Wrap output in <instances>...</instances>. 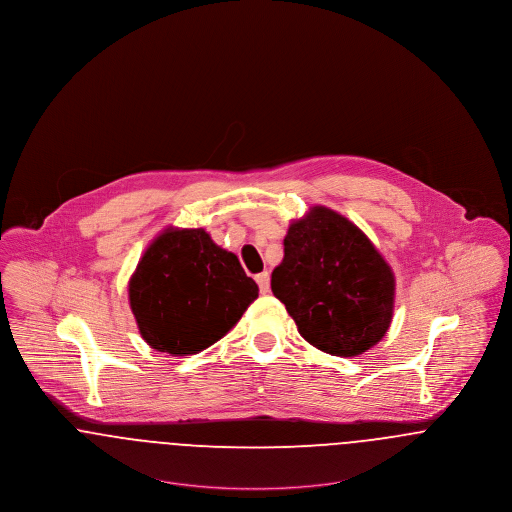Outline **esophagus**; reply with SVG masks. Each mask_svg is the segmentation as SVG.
Returning <instances> with one entry per match:
<instances>
[{
  "label": "esophagus",
  "mask_w": 512,
  "mask_h": 512,
  "mask_svg": "<svg viewBox=\"0 0 512 512\" xmlns=\"http://www.w3.org/2000/svg\"><path fill=\"white\" fill-rule=\"evenodd\" d=\"M255 280H257V284H259L261 294H269V292H271V276H269V272H259V274L255 276Z\"/></svg>",
  "instance_id": "34e87169"
}]
</instances>
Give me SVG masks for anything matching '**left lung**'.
Returning <instances> with one entry per match:
<instances>
[{"mask_svg":"<svg viewBox=\"0 0 512 512\" xmlns=\"http://www.w3.org/2000/svg\"><path fill=\"white\" fill-rule=\"evenodd\" d=\"M271 288L301 336L331 356H360L391 327L389 263L354 222L327 207L290 224Z\"/></svg>","mask_w":512,"mask_h":512,"instance_id":"1","label":"left lung"}]
</instances>
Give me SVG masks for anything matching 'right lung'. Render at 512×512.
Masks as SVG:
<instances>
[{"instance_id": "obj_1", "label": "right lung", "mask_w": 512, "mask_h": 512, "mask_svg": "<svg viewBox=\"0 0 512 512\" xmlns=\"http://www.w3.org/2000/svg\"><path fill=\"white\" fill-rule=\"evenodd\" d=\"M257 296L259 288L238 257L203 228L164 230L129 280V305L141 336L172 356L212 346Z\"/></svg>"}]
</instances>
